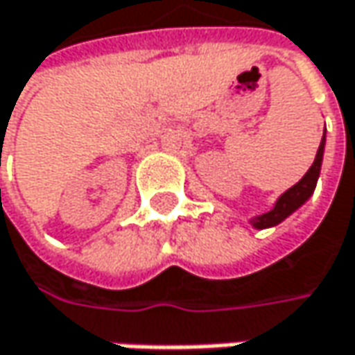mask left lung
Returning a JSON list of instances; mask_svg holds the SVG:
<instances>
[{
  "mask_svg": "<svg viewBox=\"0 0 355 355\" xmlns=\"http://www.w3.org/2000/svg\"><path fill=\"white\" fill-rule=\"evenodd\" d=\"M323 144H325V134L321 138V144H319V150H317V156L311 164V168L306 171V175L295 187H291L274 205V209H270L268 213L256 217L252 223L258 227V230H264V227H270V225H276L280 223L282 219H286L291 213L295 209H299L306 199L311 197V193L315 191V184H317V178H319V171H321V160H323Z\"/></svg>",
  "mask_w": 355,
  "mask_h": 355,
  "instance_id": "left-lung-1",
  "label": "left lung"
}]
</instances>
